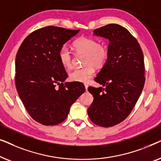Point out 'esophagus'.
I'll list each match as a JSON object with an SVG mask.
<instances>
[{"label": "esophagus", "instance_id": "1", "mask_svg": "<svg viewBox=\"0 0 161 161\" xmlns=\"http://www.w3.org/2000/svg\"><path fill=\"white\" fill-rule=\"evenodd\" d=\"M85 86V88H86V91H87V90H88V86H88L87 84H85L84 85Z\"/></svg>", "mask_w": 161, "mask_h": 161}]
</instances>
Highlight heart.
I'll return each mask as SVG.
<instances>
[{
  "mask_svg": "<svg viewBox=\"0 0 161 161\" xmlns=\"http://www.w3.org/2000/svg\"><path fill=\"white\" fill-rule=\"evenodd\" d=\"M73 47L77 53L84 54L83 64L86 66L70 72L69 79L75 82H89L94 73V67H103L106 62L108 56L106 46L98 43L94 39L82 36L74 42ZM58 58L64 67L70 69L72 67V53L67 45L60 48Z\"/></svg>",
  "mask_w": 161,
  "mask_h": 161,
  "instance_id": "heart-1",
  "label": "heart"
}]
</instances>
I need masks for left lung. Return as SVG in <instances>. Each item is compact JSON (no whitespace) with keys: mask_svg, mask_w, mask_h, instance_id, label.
I'll return each mask as SVG.
<instances>
[{"mask_svg":"<svg viewBox=\"0 0 161 161\" xmlns=\"http://www.w3.org/2000/svg\"><path fill=\"white\" fill-rule=\"evenodd\" d=\"M93 35L109 41L108 56L94 78L104 88H88L94 97L88 115L97 125L112 127L128 116L142 94L145 82L144 55L135 37L118 24L97 28Z\"/></svg>","mask_w":161,"mask_h":161,"instance_id":"left-lung-1","label":"left lung"}]
</instances>
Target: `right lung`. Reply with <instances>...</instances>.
I'll return each instance as SVG.
<instances>
[{"mask_svg": "<svg viewBox=\"0 0 161 161\" xmlns=\"http://www.w3.org/2000/svg\"><path fill=\"white\" fill-rule=\"evenodd\" d=\"M79 31L47 26L28 35L17 51V93L28 113L42 125L64 122L71 105L85 92L82 83H64L68 75L58 58L60 48Z\"/></svg>", "mask_w": 161, "mask_h": 161, "instance_id": "add662e5", "label": "right lung"}]
</instances>
